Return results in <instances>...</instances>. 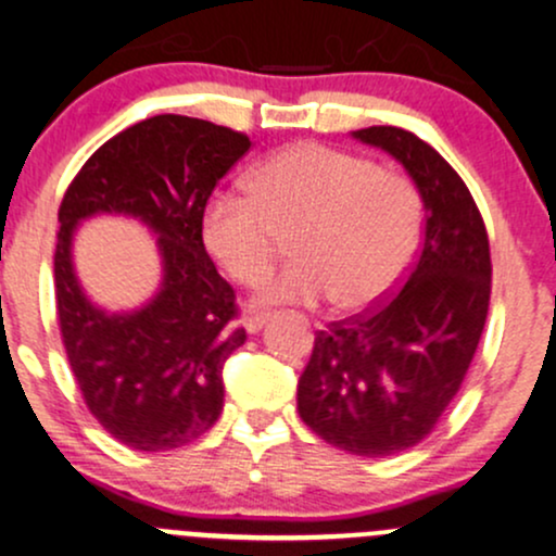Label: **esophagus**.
<instances>
[{
  "instance_id": "obj_1",
  "label": "esophagus",
  "mask_w": 556,
  "mask_h": 556,
  "mask_svg": "<svg viewBox=\"0 0 556 556\" xmlns=\"http://www.w3.org/2000/svg\"><path fill=\"white\" fill-rule=\"evenodd\" d=\"M266 321H269V311H256V314L245 316V329L251 331V334H256Z\"/></svg>"
}]
</instances>
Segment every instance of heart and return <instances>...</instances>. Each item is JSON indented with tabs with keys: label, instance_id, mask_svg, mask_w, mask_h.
Returning <instances> with one entry per match:
<instances>
[{
	"label": "heart",
	"instance_id": "heart-1",
	"mask_svg": "<svg viewBox=\"0 0 556 556\" xmlns=\"http://www.w3.org/2000/svg\"><path fill=\"white\" fill-rule=\"evenodd\" d=\"M251 195L214 193L201 214L206 251L229 279L269 277L282 240L295 256L264 287L269 303L334 298L344 311L381 303L420 240L418 185L371 159L316 140L285 146L251 172Z\"/></svg>",
	"mask_w": 556,
	"mask_h": 556
}]
</instances>
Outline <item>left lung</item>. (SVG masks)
Instances as JSON below:
<instances>
[{
    "instance_id": "obj_1",
    "label": "left lung",
    "mask_w": 556,
    "mask_h": 556,
    "mask_svg": "<svg viewBox=\"0 0 556 556\" xmlns=\"http://www.w3.org/2000/svg\"><path fill=\"white\" fill-rule=\"evenodd\" d=\"M353 136L392 154L418 185L424 240L405 285L318 331L298 413L324 442L387 457L424 442L460 392L489 314L491 253L468 185L437 149L392 125Z\"/></svg>"
}]
</instances>
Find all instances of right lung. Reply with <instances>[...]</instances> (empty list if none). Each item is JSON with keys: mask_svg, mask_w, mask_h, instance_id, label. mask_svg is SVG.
<instances>
[{"mask_svg": "<svg viewBox=\"0 0 556 556\" xmlns=\"http://www.w3.org/2000/svg\"><path fill=\"white\" fill-rule=\"evenodd\" d=\"M248 149L245 132L159 114L93 151L62 198L54 251L62 344L91 416L130 450L195 442L225 405L222 371L245 329L232 285L203 245L201 214ZM93 213L138 215L160 235L163 290L132 315L93 309L74 279V225Z\"/></svg>", "mask_w": 556, "mask_h": 556, "instance_id": "add662e5", "label": "right lung"}]
</instances>
